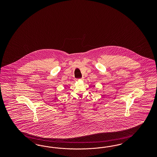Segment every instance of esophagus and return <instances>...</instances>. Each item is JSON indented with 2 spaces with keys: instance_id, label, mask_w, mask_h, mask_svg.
I'll return each instance as SVG.
<instances>
[{
  "instance_id": "34e87169",
  "label": "esophagus",
  "mask_w": 157,
  "mask_h": 157,
  "mask_svg": "<svg viewBox=\"0 0 157 157\" xmlns=\"http://www.w3.org/2000/svg\"><path fill=\"white\" fill-rule=\"evenodd\" d=\"M83 78H82L81 79H76V81H78V80H83Z\"/></svg>"
}]
</instances>
